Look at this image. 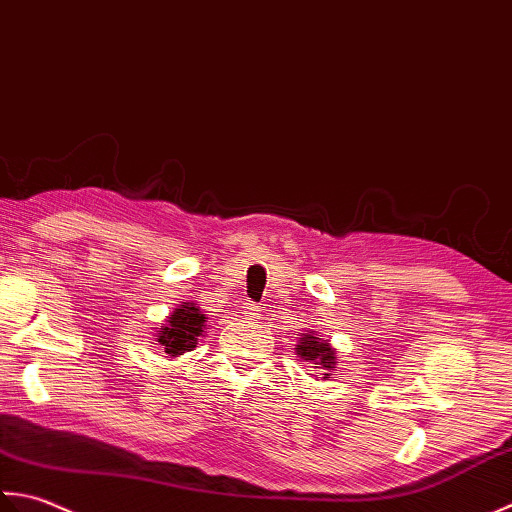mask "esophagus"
I'll return each instance as SVG.
<instances>
[{
	"mask_svg": "<svg viewBox=\"0 0 512 512\" xmlns=\"http://www.w3.org/2000/svg\"><path fill=\"white\" fill-rule=\"evenodd\" d=\"M243 311H245V314L249 316V318H258L260 316V307L256 305V302H252V300H247L245 302V305H243Z\"/></svg>",
	"mask_w": 512,
	"mask_h": 512,
	"instance_id": "1",
	"label": "esophagus"
}]
</instances>
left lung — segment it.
I'll return each mask as SVG.
<instances>
[{"label": "left lung", "mask_w": 512, "mask_h": 512, "mask_svg": "<svg viewBox=\"0 0 512 512\" xmlns=\"http://www.w3.org/2000/svg\"><path fill=\"white\" fill-rule=\"evenodd\" d=\"M296 349H298V356L302 360L318 364V369H322V371H333V364H336V353H333V349L322 338H316V336H311V333H307V336L300 338ZM322 375L327 378L329 373H322Z\"/></svg>", "instance_id": "1"}]
</instances>
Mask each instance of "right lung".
I'll use <instances>...</instances> for the list:
<instances>
[{"mask_svg": "<svg viewBox=\"0 0 512 512\" xmlns=\"http://www.w3.org/2000/svg\"><path fill=\"white\" fill-rule=\"evenodd\" d=\"M205 329V316L201 314V309H196L194 305H181L170 316V320L165 322V327L161 329L159 338L156 342H161V347L165 353L170 356H181L185 351H192L198 342V336H203Z\"/></svg>", "mask_w": 512, "mask_h": 512, "instance_id": "obj_1", "label": "right lung"}]
</instances>
